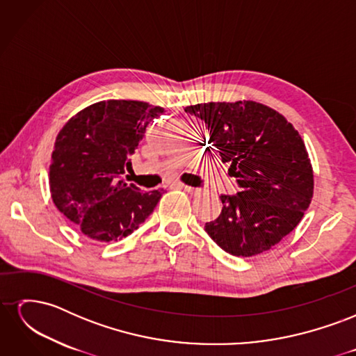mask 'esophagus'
I'll return each instance as SVG.
<instances>
[{
    "label": "esophagus",
    "instance_id": "obj_1",
    "mask_svg": "<svg viewBox=\"0 0 356 356\" xmlns=\"http://www.w3.org/2000/svg\"><path fill=\"white\" fill-rule=\"evenodd\" d=\"M179 187L181 188H184L188 195H191V196H200V193H202V190L200 188H195V187H191V186H184V184H179Z\"/></svg>",
    "mask_w": 356,
    "mask_h": 356
}]
</instances>
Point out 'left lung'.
I'll list each match as a JSON object with an SVG mask.
<instances>
[{
    "mask_svg": "<svg viewBox=\"0 0 356 356\" xmlns=\"http://www.w3.org/2000/svg\"><path fill=\"white\" fill-rule=\"evenodd\" d=\"M209 132L241 191L221 195L220 217L204 224L211 239L236 257L270 250L293 232L314 197V169L303 139L286 118L254 101L186 108Z\"/></svg>",
    "mask_w": 356,
    "mask_h": 356,
    "instance_id": "8db88e82",
    "label": "left lung"
}]
</instances>
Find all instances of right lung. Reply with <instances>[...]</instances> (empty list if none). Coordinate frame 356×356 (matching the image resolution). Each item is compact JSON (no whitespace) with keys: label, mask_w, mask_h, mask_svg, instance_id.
Listing matches in <instances>:
<instances>
[{"label":"right lung","mask_w":356,"mask_h":356,"mask_svg":"<svg viewBox=\"0 0 356 356\" xmlns=\"http://www.w3.org/2000/svg\"><path fill=\"white\" fill-rule=\"evenodd\" d=\"M165 110L141 101H101L72 115L56 136L49 186L60 213L88 238L120 241L144 222L165 190L122 178L145 129Z\"/></svg>","instance_id":"obj_1"}]
</instances>
